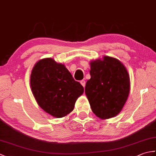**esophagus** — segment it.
Returning <instances> with one entry per match:
<instances>
[{
  "instance_id": "obj_1",
  "label": "esophagus",
  "mask_w": 156,
  "mask_h": 156,
  "mask_svg": "<svg viewBox=\"0 0 156 156\" xmlns=\"http://www.w3.org/2000/svg\"><path fill=\"white\" fill-rule=\"evenodd\" d=\"M80 84L82 85V87H85V84H86V82L84 80H81L80 81Z\"/></svg>"
}]
</instances>
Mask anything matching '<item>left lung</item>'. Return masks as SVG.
<instances>
[{
	"mask_svg": "<svg viewBox=\"0 0 156 156\" xmlns=\"http://www.w3.org/2000/svg\"><path fill=\"white\" fill-rule=\"evenodd\" d=\"M90 79L85 93L92 112L102 119L117 115L128 98L130 83L125 67L118 59L105 56L90 62Z\"/></svg>",
	"mask_w": 156,
	"mask_h": 156,
	"instance_id": "1",
	"label": "left lung"
}]
</instances>
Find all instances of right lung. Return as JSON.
Returning a JSON list of instances; mask_svg holds the SVG:
<instances>
[{
	"instance_id": "obj_1",
	"label": "right lung",
	"mask_w": 156,
	"mask_h": 156,
	"mask_svg": "<svg viewBox=\"0 0 156 156\" xmlns=\"http://www.w3.org/2000/svg\"><path fill=\"white\" fill-rule=\"evenodd\" d=\"M30 84L39 107L58 118L72 112L84 92L83 87L73 78L65 66L51 58L41 59L35 65Z\"/></svg>"
}]
</instances>
